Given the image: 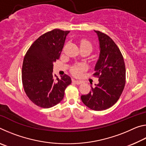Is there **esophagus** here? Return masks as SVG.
Wrapping results in <instances>:
<instances>
[{"instance_id": "34e87169", "label": "esophagus", "mask_w": 146, "mask_h": 146, "mask_svg": "<svg viewBox=\"0 0 146 146\" xmlns=\"http://www.w3.org/2000/svg\"><path fill=\"white\" fill-rule=\"evenodd\" d=\"M73 82L76 84H82V81L81 80H73Z\"/></svg>"}]
</instances>
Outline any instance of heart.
I'll list each match as a JSON object with an SVG mask.
<instances>
[{"instance_id":"1","label":"heart","mask_w":146,"mask_h":146,"mask_svg":"<svg viewBox=\"0 0 146 146\" xmlns=\"http://www.w3.org/2000/svg\"><path fill=\"white\" fill-rule=\"evenodd\" d=\"M88 46L90 47V48H92V46H91V44L90 42H88L87 40H84L81 42L80 46ZM83 69H84V68L81 66H76V67L73 68L72 73H73V75H75V76H79V75H80V73H81V71L83 70Z\"/></svg>"}]
</instances>
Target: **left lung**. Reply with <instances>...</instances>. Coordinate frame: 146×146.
I'll return each mask as SVG.
<instances>
[{"instance_id": "1", "label": "left lung", "mask_w": 146, "mask_h": 146, "mask_svg": "<svg viewBox=\"0 0 146 146\" xmlns=\"http://www.w3.org/2000/svg\"><path fill=\"white\" fill-rule=\"evenodd\" d=\"M99 56L93 75L98 77V84L91 86V91L81 96V100L89 108L95 111L107 110L117 102L125 84V67L123 56L114 41L99 31Z\"/></svg>"}]
</instances>
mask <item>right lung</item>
I'll use <instances>...</instances> for the list:
<instances>
[{"instance_id": "add662e5", "label": "right lung", "mask_w": 146, "mask_h": 146, "mask_svg": "<svg viewBox=\"0 0 146 146\" xmlns=\"http://www.w3.org/2000/svg\"><path fill=\"white\" fill-rule=\"evenodd\" d=\"M70 31L59 29L47 32L32 44L22 69V80L27 96L43 108L55 106L63 99L64 91L71 83L70 76L53 75V62L60 58Z\"/></svg>"}]
</instances>
